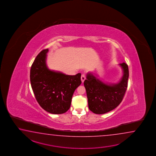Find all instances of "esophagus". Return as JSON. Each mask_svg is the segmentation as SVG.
Instances as JSON below:
<instances>
[{"instance_id": "1", "label": "esophagus", "mask_w": 156, "mask_h": 156, "mask_svg": "<svg viewBox=\"0 0 156 156\" xmlns=\"http://www.w3.org/2000/svg\"><path fill=\"white\" fill-rule=\"evenodd\" d=\"M85 79H86V76H85V74H83V75H81V80L82 83H83V81H85Z\"/></svg>"}]
</instances>
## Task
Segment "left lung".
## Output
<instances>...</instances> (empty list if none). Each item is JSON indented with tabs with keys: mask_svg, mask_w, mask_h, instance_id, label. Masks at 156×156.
I'll return each mask as SVG.
<instances>
[{
	"mask_svg": "<svg viewBox=\"0 0 156 156\" xmlns=\"http://www.w3.org/2000/svg\"><path fill=\"white\" fill-rule=\"evenodd\" d=\"M123 71V77L117 83L108 85L88 73L83 85L85 87L89 109L95 114H103L114 109L122 102L128 87V66L120 63Z\"/></svg>",
	"mask_w": 156,
	"mask_h": 156,
	"instance_id": "obj_1",
	"label": "left lung"
}]
</instances>
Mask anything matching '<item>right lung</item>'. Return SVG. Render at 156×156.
I'll return each mask as SVG.
<instances>
[{"instance_id": "right-lung-1", "label": "right lung", "mask_w": 156, "mask_h": 156, "mask_svg": "<svg viewBox=\"0 0 156 156\" xmlns=\"http://www.w3.org/2000/svg\"><path fill=\"white\" fill-rule=\"evenodd\" d=\"M48 49L40 52L30 71V81L37 102L48 113L60 114L70 109L73 93L81 83L80 73L67 75L51 71L46 65Z\"/></svg>"}]
</instances>
